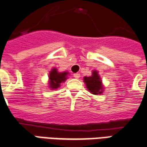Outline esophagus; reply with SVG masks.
<instances>
[{
    "label": "esophagus",
    "mask_w": 147,
    "mask_h": 147,
    "mask_svg": "<svg viewBox=\"0 0 147 147\" xmlns=\"http://www.w3.org/2000/svg\"><path fill=\"white\" fill-rule=\"evenodd\" d=\"M74 77L76 79H78V78L80 77V74H78V73H77V74H74Z\"/></svg>",
    "instance_id": "obj_1"
}]
</instances>
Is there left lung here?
<instances>
[{"label": "left lung", "mask_w": 147, "mask_h": 147, "mask_svg": "<svg viewBox=\"0 0 147 147\" xmlns=\"http://www.w3.org/2000/svg\"><path fill=\"white\" fill-rule=\"evenodd\" d=\"M84 80L86 84V88L93 94H101L103 93V86L101 80L96 71H94L91 77H85Z\"/></svg>", "instance_id": "1"}]
</instances>
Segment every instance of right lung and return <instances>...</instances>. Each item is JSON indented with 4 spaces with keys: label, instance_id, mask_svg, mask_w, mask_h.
<instances>
[{
    "label": "right lung",
    "instance_id": "add662e5",
    "mask_svg": "<svg viewBox=\"0 0 147 147\" xmlns=\"http://www.w3.org/2000/svg\"><path fill=\"white\" fill-rule=\"evenodd\" d=\"M68 73L63 72L58 73L57 69L53 68L51 70L49 75V79H50V87L51 89H57L61 86L62 82H64L67 79V75Z\"/></svg>",
    "mask_w": 147,
    "mask_h": 147
}]
</instances>
